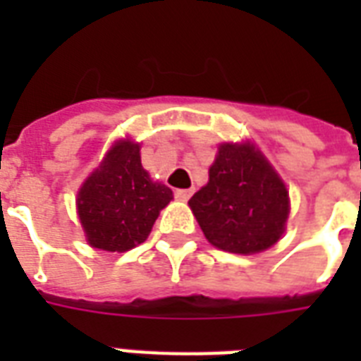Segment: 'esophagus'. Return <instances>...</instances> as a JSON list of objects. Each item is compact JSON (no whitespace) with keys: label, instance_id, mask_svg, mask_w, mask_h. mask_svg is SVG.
<instances>
[{"label":"esophagus","instance_id":"esophagus-1","mask_svg":"<svg viewBox=\"0 0 361 361\" xmlns=\"http://www.w3.org/2000/svg\"><path fill=\"white\" fill-rule=\"evenodd\" d=\"M191 195H192V189H178V191H176V198L181 200V202H187V200L191 198Z\"/></svg>","mask_w":361,"mask_h":361}]
</instances>
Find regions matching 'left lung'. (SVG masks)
I'll use <instances>...</instances> for the list:
<instances>
[{
    "instance_id": "8db88e82",
    "label": "left lung",
    "mask_w": 361,
    "mask_h": 361,
    "mask_svg": "<svg viewBox=\"0 0 361 361\" xmlns=\"http://www.w3.org/2000/svg\"><path fill=\"white\" fill-rule=\"evenodd\" d=\"M212 245L251 255L281 238L288 217V191L251 144H223L209 169L208 185L189 200Z\"/></svg>"
}]
</instances>
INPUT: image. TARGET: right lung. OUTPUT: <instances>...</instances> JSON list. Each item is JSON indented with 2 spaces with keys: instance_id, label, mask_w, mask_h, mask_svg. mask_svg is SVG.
<instances>
[{
  "instance_id": "add662e5",
  "label": "right lung",
  "mask_w": 361,
  "mask_h": 361,
  "mask_svg": "<svg viewBox=\"0 0 361 361\" xmlns=\"http://www.w3.org/2000/svg\"><path fill=\"white\" fill-rule=\"evenodd\" d=\"M170 200V187L142 169L140 146L121 140L82 185L76 206L90 245L123 252L146 240Z\"/></svg>"
}]
</instances>
